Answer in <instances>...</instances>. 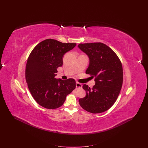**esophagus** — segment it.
<instances>
[{"instance_id": "34e87169", "label": "esophagus", "mask_w": 148, "mask_h": 148, "mask_svg": "<svg viewBox=\"0 0 148 148\" xmlns=\"http://www.w3.org/2000/svg\"><path fill=\"white\" fill-rule=\"evenodd\" d=\"M82 88V84H80L79 83H76V88L77 89H79V88Z\"/></svg>"}]
</instances>
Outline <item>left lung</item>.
<instances>
[{
  "label": "left lung",
  "instance_id": "8db88e82",
  "mask_svg": "<svg viewBox=\"0 0 148 148\" xmlns=\"http://www.w3.org/2000/svg\"><path fill=\"white\" fill-rule=\"evenodd\" d=\"M77 47L89 59L85 73L95 77L92 88L83 85L86 96L79 100V104L90 113L104 112L114 104L122 87L121 62L113 50L102 42L79 44Z\"/></svg>",
  "mask_w": 148,
  "mask_h": 148
}]
</instances>
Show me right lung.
Wrapping results in <instances>:
<instances>
[{"instance_id": "obj_1", "label": "right lung", "mask_w": 148, "mask_h": 148, "mask_svg": "<svg viewBox=\"0 0 148 148\" xmlns=\"http://www.w3.org/2000/svg\"><path fill=\"white\" fill-rule=\"evenodd\" d=\"M76 43H63L48 39L39 43L29 56L25 79L30 92L40 106L54 109L62 106L68 94L75 89L74 79H56L57 68L63 65L64 55Z\"/></svg>"}]
</instances>
